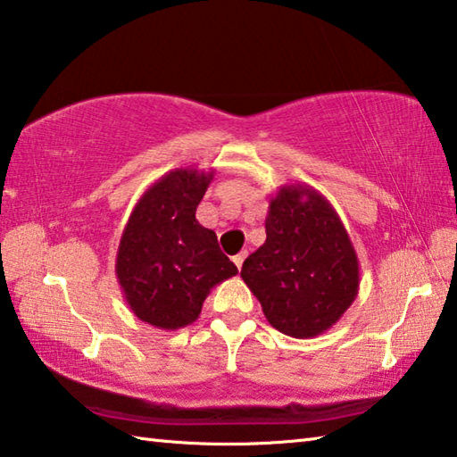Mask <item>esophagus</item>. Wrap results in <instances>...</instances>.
<instances>
[{
  "label": "esophagus",
  "instance_id": "obj_1",
  "mask_svg": "<svg viewBox=\"0 0 457 457\" xmlns=\"http://www.w3.org/2000/svg\"><path fill=\"white\" fill-rule=\"evenodd\" d=\"M244 260H245V252H242V253H237V255L234 257V263L237 265V270H242V265H244Z\"/></svg>",
  "mask_w": 457,
  "mask_h": 457
}]
</instances>
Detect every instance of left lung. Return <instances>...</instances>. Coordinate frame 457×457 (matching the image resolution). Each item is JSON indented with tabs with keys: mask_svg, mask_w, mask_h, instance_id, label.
I'll use <instances>...</instances> for the list:
<instances>
[{
	"mask_svg": "<svg viewBox=\"0 0 457 457\" xmlns=\"http://www.w3.org/2000/svg\"><path fill=\"white\" fill-rule=\"evenodd\" d=\"M265 236L244 262L242 279L271 328L297 339L321 336L360 289L358 255L337 212L312 186H281L270 200Z\"/></svg>",
	"mask_w": 457,
	"mask_h": 457,
	"instance_id": "obj_1",
	"label": "left lung"
}]
</instances>
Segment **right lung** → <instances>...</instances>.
<instances>
[{
	"instance_id": "right-lung-1",
	"label": "right lung",
	"mask_w": 457,
	"mask_h": 457,
	"mask_svg": "<svg viewBox=\"0 0 457 457\" xmlns=\"http://www.w3.org/2000/svg\"><path fill=\"white\" fill-rule=\"evenodd\" d=\"M213 173H165L139 197L123 228L115 273L129 310L157 329L194 323L212 289L237 273L215 231L195 220Z\"/></svg>"
}]
</instances>
